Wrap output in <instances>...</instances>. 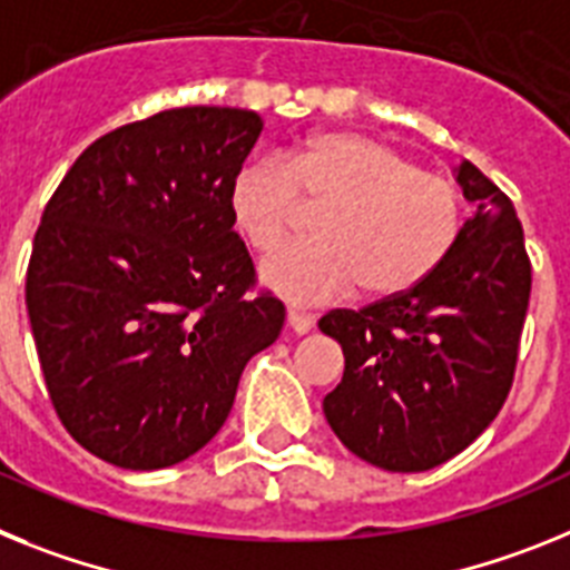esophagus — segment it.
Masks as SVG:
<instances>
[{
    "mask_svg": "<svg viewBox=\"0 0 570 570\" xmlns=\"http://www.w3.org/2000/svg\"><path fill=\"white\" fill-rule=\"evenodd\" d=\"M286 324H289V330L295 335H306L313 330L315 315L304 313V309H286Z\"/></svg>",
    "mask_w": 570,
    "mask_h": 570,
    "instance_id": "1",
    "label": "esophagus"
}]
</instances>
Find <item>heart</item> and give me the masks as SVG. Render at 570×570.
<instances>
[{
	"label": "heart",
	"instance_id": "heart-1",
	"mask_svg": "<svg viewBox=\"0 0 570 570\" xmlns=\"http://www.w3.org/2000/svg\"><path fill=\"white\" fill-rule=\"evenodd\" d=\"M301 206L321 212L313 244L286 246L257 278L292 304H326L358 286L364 298H395L439 269L462 232V197L379 140L324 131L284 163H252L229 186L235 232L255 252L286 240Z\"/></svg>",
	"mask_w": 570,
	"mask_h": 570
}]
</instances>
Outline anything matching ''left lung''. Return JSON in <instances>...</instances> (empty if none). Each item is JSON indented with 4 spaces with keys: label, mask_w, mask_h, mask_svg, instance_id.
<instances>
[{
    "label": "left lung",
    "mask_w": 570,
    "mask_h": 570,
    "mask_svg": "<svg viewBox=\"0 0 570 570\" xmlns=\"http://www.w3.org/2000/svg\"><path fill=\"white\" fill-rule=\"evenodd\" d=\"M453 177L473 215L439 269L395 298L318 321L344 350L326 422L346 450L393 473L448 462L497 419L531 298L513 203L470 160Z\"/></svg>",
    "instance_id": "8db88e82"
}]
</instances>
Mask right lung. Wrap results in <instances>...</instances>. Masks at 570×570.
<instances>
[{
    "mask_svg": "<svg viewBox=\"0 0 570 570\" xmlns=\"http://www.w3.org/2000/svg\"><path fill=\"white\" fill-rule=\"evenodd\" d=\"M264 131L186 106L108 131L42 212L24 304L48 393L88 453L126 470L195 456L224 428L284 304L249 298L229 186Z\"/></svg>",
    "mask_w": 570,
    "mask_h": 570,
    "instance_id": "obj_1",
    "label": "right lung"
}]
</instances>
